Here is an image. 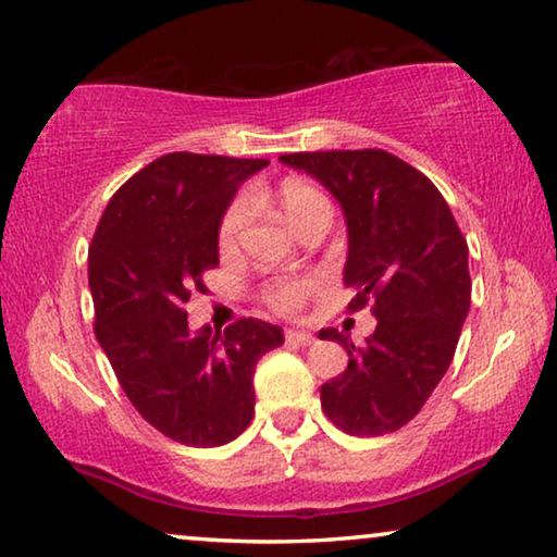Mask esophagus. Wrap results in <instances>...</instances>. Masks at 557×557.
Wrapping results in <instances>:
<instances>
[{
    "label": "esophagus",
    "mask_w": 557,
    "mask_h": 557,
    "mask_svg": "<svg viewBox=\"0 0 557 557\" xmlns=\"http://www.w3.org/2000/svg\"><path fill=\"white\" fill-rule=\"evenodd\" d=\"M285 339L289 345H312L314 343V337L310 335V332H305V330H287L285 332Z\"/></svg>",
    "instance_id": "obj_1"
}]
</instances>
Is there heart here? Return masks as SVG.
I'll return each instance as SVG.
<instances>
[{
  "mask_svg": "<svg viewBox=\"0 0 557 557\" xmlns=\"http://www.w3.org/2000/svg\"><path fill=\"white\" fill-rule=\"evenodd\" d=\"M268 195L275 199L280 212L285 214V220L293 225L297 232H302L314 218L320 214H330V205L325 195L320 193L318 187L310 185L307 180L300 177H285L275 189L270 193H262V189L252 187L247 197H237L235 202L227 207L225 218L220 222L218 232V245L222 252H232L239 243V235L247 225V218H250V207ZM318 289V277L302 275V277H277L270 280L262 289V300L268 302L270 310L280 314H295L300 312L305 302L310 300Z\"/></svg>",
  "mask_w": 557,
  "mask_h": 557,
  "instance_id": "heart-1",
  "label": "heart"
}]
</instances>
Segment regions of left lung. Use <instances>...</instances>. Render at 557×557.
I'll use <instances>...</instances> for the list:
<instances>
[{
  "instance_id": "8db88e82",
  "label": "left lung",
  "mask_w": 557,
  "mask_h": 557,
  "mask_svg": "<svg viewBox=\"0 0 557 557\" xmlns=\"http://www.w3.org/2000/svg\"><path fill=\"white\" fill-rule=\"evenodd\" d=\"M282 162L320 180L347 222V310L370 305L377 327L355 347L335 327L347 370L320 387L322 410L347 435L395 433L450 368L470 310L468 243L440 189L385 149H330L282 154Z\"/></svg>"
}]
</instances>
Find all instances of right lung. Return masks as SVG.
Instances as JSON below:
<instances>
[{"label":"right lung","mask_w":557,"mask_h":557,"mask_svg":"<svg viewBox=\"0 0 557 557\" xmlns=\"http://www.w3.org/2000/svg\"><path fill=\"white\" fill-rule=\"evenodd\" d=\"M268 160L172 152L124 182L89 245L95 335L124 395L174 443L218 447L255 414L252 375L282 330L243 318L187 325V302L220 264L218 232L237 187Z\"/></svg>","instance_id":"add662e5"}]
</instances>
